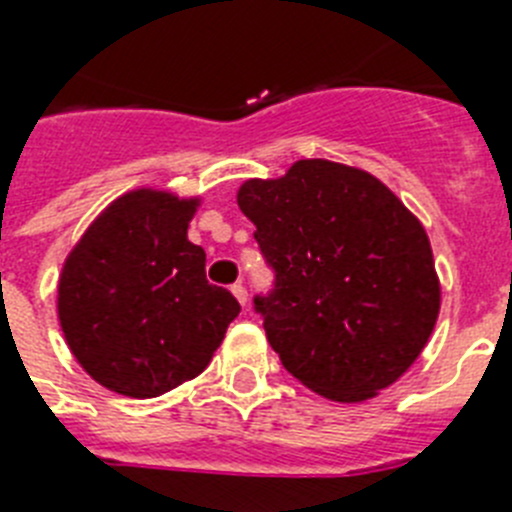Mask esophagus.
Returning <instances> with one entry per match:
<instances>
[{
  "label": "esophagus",
  "mask_w": 512,
  "mask_h": 512,
  "mask_svg": "<svg viewBox=\"0 0 512 512\" xmlns=\"http://www.w3.org/2000/svg\"><path fill=\"white\" fill-rule=\"evenodd\" d=\"M231 293H234V296H237V301L239 304H247V288L242 286V283H234V286H231Z\"/></svg>",
  "instance_id": "34e87169"
}]
</instances>
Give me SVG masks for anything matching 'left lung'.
Wrapping results in <instances>:
<instances>
[{
  "label": "left lung",
  "instance_id": "1",
  "mask_svg": "<svg viewBox=\"0 0 512 512\" xmlns=\"http://www.w3.org/2000/svg\"><path fill=\"white\" fill-rule=\"evenodd\" d=\"M237 203L273 270L255 311L286 371L335 402L394 384L441 309L420 221L384 182L327 159H301L281 180H247Z\"/></svg>",
  "mask_w": 512,
  "mask_h": 512
}]
</instances>
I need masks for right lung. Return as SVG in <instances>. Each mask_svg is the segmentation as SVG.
<instances>
[{
    "mask_svg": "<svg viewBox=\"0 0 512 512\" xmlns=\"http://www.w3.org/2000/svg\"><path fill=\"white\" fill-rule=\"evenodd\" d=\"M195 206L133 190L66 257L61 330L84 371L110 391L149 399L195 379L242 309L206 281V252L188 242Z\"/></svg>",
    "mask_w": 512,
    "mask_h": 512,
    "instance_id": "obj_1",
    "label": "right lung"
}]
</instances>
